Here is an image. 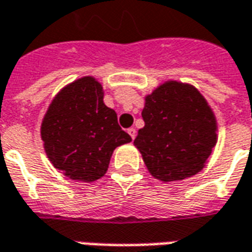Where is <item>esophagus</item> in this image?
Here are the masks:
<instances>
[{
    "label": "esophagus",
    "instance_id": "obj_1",
    "mask_svg": "<svg viewBox=\"0 0 252 252\" xmlns=\"http://www.w3.org/2000/svg\"><path fill=\"white\" fill-rule=\"evenodd\" d=\"M128 133H129V136L132 137V139H135L136 137V129L135 128H128Z\"/></svg>",
    "mask_w": 252,
    "mask_h": 252
}]
</instances>
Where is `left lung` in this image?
Segmentation results:
<instances>
[{"mask_svg": "<svg viewBox=\"0 0 252 252\" xmlns=\"http://www.w3.org/2000/svg\"><path fill=\"white\" fill-rule=\"evenodd\" d=\"M144 126L133 144L148 171L160 181L200 173L217 142L215 115L191 85L169 81L146 97Z\"/></svg>", "mask_w": 252, "mask_h": 252, "instance_id": "8db88e82", "label": "left lung"}]
</instances>
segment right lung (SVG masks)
<instances>
[{"mask_svg": "<svg viewBox=\"0 0 252 252\" xmlns=\"http://www.w3.org/2000/svg\"><path fill=\"white\" fill-rule=\"evenodd\" d=\"M44 150L54 167L75 181L93 182L106 173L116 147L132 140L104 104V90L93 77L63 88L41 123Z\"/></svg>", "mask_w": 252, "mask_h": 252, "instance_id": "obj_1", "label": "right lung"}]
</instances>
